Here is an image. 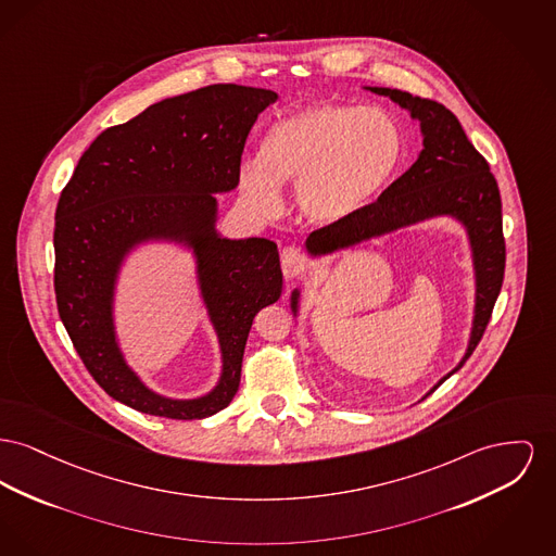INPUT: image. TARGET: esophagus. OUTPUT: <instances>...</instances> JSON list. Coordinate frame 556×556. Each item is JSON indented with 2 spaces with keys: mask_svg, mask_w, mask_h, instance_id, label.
Wrapping results in <instances>:
<instances>
[{
  "mask_svg": "<svg viewBox=\"0 0 556 556\" xmlns=\"http://www.w3.org/2000/svg\"><path fill=\"white\" fill-rule=\"evenodd\" d=\"M281 270L286 279H294L298 275H302L306 270V256L300 248L288 245L281 252Z\"/></svg>",
  "mask_w": 556,
  "mask_h": 556,
  "instance_id": "esophagus-1",
  "label": "esophagus"
}]
</instances>
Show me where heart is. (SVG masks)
I'll use <instances>...</instances> for the list:
<instances>
[{"instance_id":"obj_1","label":"heart","mask_w":556,"mask_h":556,"mask_svg":"<svg viewBox=\"0 0 556 556\" xmlns=\"http://www.w3.org/2000/svg\"><path fill=\"white\" fill-rule=\"evenodd\" d=\"M403 155V131L389 113L319 104L273 124L262 138L261 162L241 165L239 185L254 207L275 212L279 182H295L300 210L336 223L380 195Z\"/></svg>"}]
</instances>
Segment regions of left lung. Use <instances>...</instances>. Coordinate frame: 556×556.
Returning <instances> with one entry per match:
<instances>
[{
  "label": "left lung",
  "instance_id": "obj_1",
  "mask_svg": "<svg viewBox=\"0 0 556 556\" xmlns=\"http://www.w3.org/2000/svg\"><path fill=\"white\" fill-rule=\"evenodd\" d=\"M369 90L394 100L420 122L425 149L416 164L399 176L374 203H367L359 212L324 229L313 230L306 239V250L311 256H324L434 216H454L464 225L470 239L477 277L475 321L466 355L430 391L434 392L452 374H456L481 342L490 324L493 304L502 290L506 264L502 199L490 164L472 147L456 115L447 106L437 100L412 97L403 90ZM298 290H294V315L298 313Z\"/></svg>",
  "mask_w": 556,
  "mask_h": 556
}]
</instances>
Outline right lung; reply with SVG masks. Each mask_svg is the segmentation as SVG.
<instances>
[{"label": "right lung", "instance_id": "right-lung-1", "mask_svg": "<svg viewBox=\"0 0 556 556\" xmlns=\"http://www.w3.org/2000/svg\"><path fill=\"white\" fill-rule=\"evenodd\" d=\"M277 94L235 84L151 104L100 134L66 182L54 227V292L61 321L100 389L136 412L201 420L225 409L241 380L256 313L283 288L273 241L225 239L214 193L239 185L248 134ZM194 250L198 280L224 351V376L205 397L178 402L147 390L123 359L112 294L125 254L144 240Z\"/></svg>", "mask_w": 556, "mask_h": 556}]
</instances>
